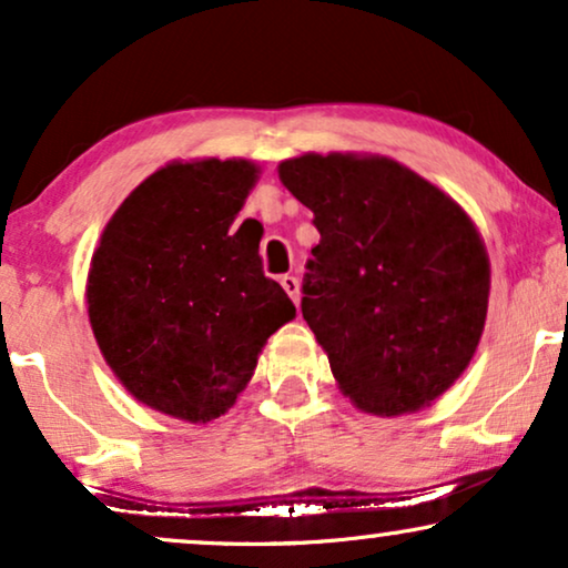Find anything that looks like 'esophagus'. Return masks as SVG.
Wrapping results in <instances>:
<instances>
[{"instance_id": "obj_1", "label": "esophagus", "mask_w": 568, "mask_h": 568, "mask_svg": "<svg viewBox=\"0 0 568 568\" xmlns=\"http://www.w3.org/2000/svg\"><path fill=\"white\" fill-rule=\"evenodd\" d=\"M278 282H282L284 292L290 294L294 305H297V302H300V282H297V278H294V276H282V278H278Z\"/></svg>"}]
</instances>
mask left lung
Wrapping results in <instances>:
<instances>
[{
	"label": "left lung",
	"mask_w": 568,
	"mask_h": 568,
	"mask_svg": "<svg viewBox=\"0 0 568 568\" xmlns=\"http://www.w3.org/2000/svg\"><path fill=\"white\" fill-rule=\"evenodd\" d=\"M321 243L302 317L356 408L398 416L439 398L484 333L491 268L476 224L437 185L377 154L284 160Z\"/></svg>",
	"instance_id": "obj_1"
}]
</instances>
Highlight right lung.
<instances>
[{
  "instance_id": "add662e5",
  "label": "right lung",
  "mask_w": 568,
  "mask_h": 568,
  "mask_svg": "<svg viewBox=\"0 0 568 568\" xmlns=\"http://www.w3.org/2000/svg\"><path fill=\"white\" fill-rule=\"evenodd\" d=\"M258 181L251 160L170 162L105 224L88 313L108 367L139 403L206 424L232 408L263 344L297 310L232 230ZM253 222V220H251Z\"/></svg>"
}]
</instances>
